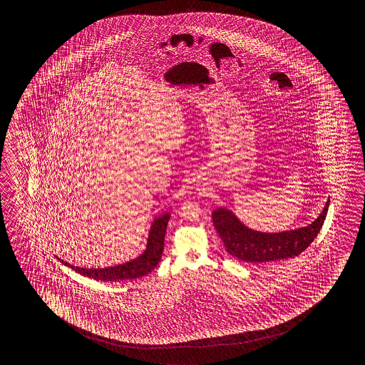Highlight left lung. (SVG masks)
I'll return each instance as SVG.
<instances>
[{"mask_svg":"<svg viewBox=\"0 0 365 365\" xmlns=\"http://www.w3.org/2000/svg\"><path fill=\"white\" fill-rule=\"evenodd\" d=\"M330 198L326 202L322 212L314 222L307 227L282 232H259L250 230L231 210L217 207L212 211L214 227L225 249L231 256L240 261L262 264L299 256L317 237L325 222Z\"/></svg>","mask_w":365,"mask_h":365,"instance_id":"left-lung-1","label":"left lung"}]
</instances>
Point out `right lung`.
<instances>
[{
	"mask_svg": "<svg viewBox=\"0 0 365 365\" xmlns=\"http://www.w3.org/2000/svg\"><path fill=\"white\" fill-rule=\"evenodd\" d=\"M170 217H171L170 212H164L160 217L154 219L148 232L146 249L140 256L129 262L109 266L104 269H85V267H78L74 264H68L66 261H62L61 258H57V259H60V262L79 272L81 275L91 279L103 280V282L137 279L143 275H148V272H153L156 264H159L163 255L164 236H165V230H167Z\"/></svg>",
	"mask_w": 365,
	"mask_h": 365,
	"instance_id": "add662e5",
	"label": "right lung"
}]
</instances>
